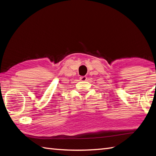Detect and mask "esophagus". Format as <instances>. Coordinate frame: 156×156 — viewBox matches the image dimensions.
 <instances>
[{
  "label": "esophagus",
  "mask_w": 156,
  "mask_h": 156,
  "mask_svg": "<svg viewBox=\"0 0 156 156\" xmlns=\"http://www.w3.org/2000/svg\"><path fill=\"white\" fill-rule=\"evenodd\" d=\"M87 76H81V77L80 78V81H82V82H84V81H86V80H87Z\"/></svg>",
  "instance_id": "obj_1"
}]
</instances>
